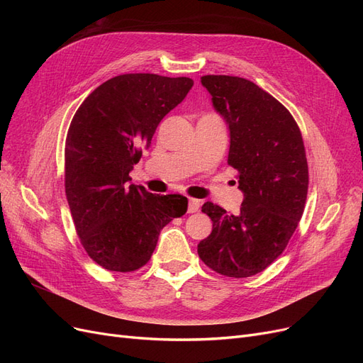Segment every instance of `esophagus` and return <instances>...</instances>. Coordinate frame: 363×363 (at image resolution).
I'll list each match as a JSON object with an SVG mask.
<instances>
[{
  "label": "esophagus",
  "instance_id": "obj_1",
  "mask_svg": "<svg viewBox=\"0 0 363 363\" xmlns=\"http://www.w3.org/2000/svg\"><path fill=\"white\" fill-rule=\"evenodd\" d=\"M199 208H200V200L189 199V203H188V213L199 212Z\"/></svg>",
  "mask_w": 363,
  "mask_h": 363
}]
</instances>
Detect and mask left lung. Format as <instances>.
<instances>
[{"mask_svg": "<svg viewBox=\"0 0 363 363\" xmlns=\"http://www.w3.org/2000/svg\"><path fill=\"white\" fill-rule=\"evenodd\" d=\"M201 84L230 131L228 164L244 194L238 215L204 203L212 233L199 256L227 277H250L286 248L301 219L309 184L303 138L288 108L240 77L204 75Z\"/></svg>", "mask_w": 363, "mask_h": 363, "instance_id": "obj_1", "label": "left lung"}]
</instances>
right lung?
I'll list each match as a JSON object with an SVG mask.
<instances>
[{"mask_svg":"<svg viewBox=\"0 0 363 363\" xmlns=\"http://www.w3.org/2000/svg\"><path fill=\"white\" fill-rule=\"evenodd\" d=\"M188 77L124 74L87 95L65 148V191L77 233L98 265L118 272L144 267L160 230L188 208L182 195L131 184L130 172L150 148L160 121L188 95Z\"/></svg>","mask_w":363,"mask_h":363,"instance_id":"1","label":"right lung"}]
</instances>
